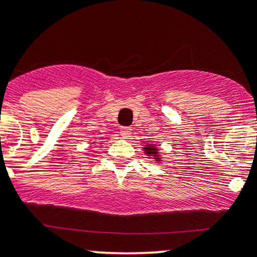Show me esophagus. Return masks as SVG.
<instances>
[{
  "instance_id": "obj_1",
  "label": "esophagus",
  "mask_w": 257,
  "mask_h": 257,
  "mask_svg": "<svg viewBox=\"0 0 257 257\" xmlns=\"http://www.w3.org/2000/svg\"><path fill=\"white\" fill-rule=\"evenodd\" d=\"M120 136L121 138L128 139L132 136V129L129 126H123V128H120Z\"/></svg>"
}]
</instances>
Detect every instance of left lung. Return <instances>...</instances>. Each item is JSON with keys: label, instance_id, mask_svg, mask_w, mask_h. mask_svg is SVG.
<instances>
[{"label": "left lung", "instance_id": "1", "mask_svg": "<svg viewBox=\"0 0 257 257\" xmlns=\"http://www.w3.org/2000/svg\"><path fill=\"white\" fill-rule=\"evenodd\" d=\"M143 150H144L145 155H148L149 158L154 159L157 163H160L163 160L162 154H160V150L158 149V147L155 144L147 143L143 147Z\"/></svg>", "mask_w": 257, "mask_h": 257}]
</instances>
